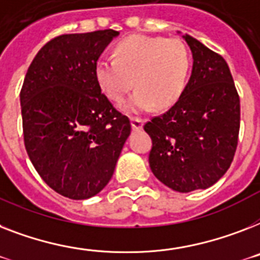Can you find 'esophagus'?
Here are the masks:
<instances>
[{
    "instance_id": "esophagus-1",
    "label": "esophagus",
    "mask_w": 260,
    "mask_h": 260,
    "mask_svg": "<svg viewBox=\"0 0 260 260\" xmlns=\"http://www.w3.org/2000/svg\"><path fill=\"white\" fill-rule=\"evenodd\" d=\"M131 125L134 129H141L144 125V120L139 119V117H131Z\"/></svg>"
}]
</instances>
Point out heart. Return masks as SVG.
I'll return each instance as SVG.
<instances>
[{
    "mask_svg": "<svg viewBox=\"0 0 260 260\" xmlns=\"http://www.w3.org/2000/svg\"><path fill=\"white\" fill-rule=\"evenodd\" d=\"M113 58H100L94 77L112 101L119 103L135 85V93L121 104L128 113L168 108L185 88L191 56L181 40L134 35L117 42Z\"/></svg>",
    "mask_w": 260,
    "mask_h": 260,
    "instance_id": "1",
    "label": "heart"
}]
</instances>
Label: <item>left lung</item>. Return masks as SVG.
<instances>
[{"mask_svg":"<svg viewBox=\"0 0 260 260\" xmlns=\"http://www.w3.org/2000/svg\"><path fill=\"white\" fill-rule=\"evenodd\" d=\"M192 52L188 84L170 111L144 125L151 136L149 167L178 192L206 189L227 172L235 155L240 100L220 54L183 36Z\"/></svg>","mask_w":260,"mask_h":260,"instance_id":"8db88e82","label":"left lung"}]
</instances>
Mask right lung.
<instances>
[{"instance_id": "add662e5", "label": "right lung", "mask_w": 260, "mask_h": 260, "mask_svg": "<svg viewBox=\"0 0 260 260\" xmlns=\"http://www.w3.org/2000/svg\"><path fill=\"white\" fill-rule=\"evenodd\" d=\"M119 31L62 35L36 54L21 89L27 156L57 193L89 199L111 180L131 134L94 77V65Z\"/></svg>"}]
</instances>
